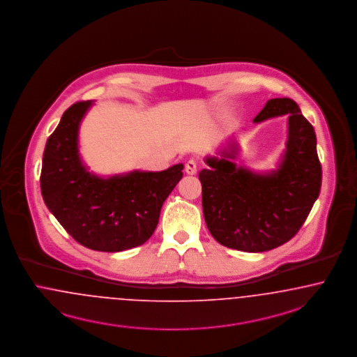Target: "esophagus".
Listing matches in <instances>:
<instances>
[{"label": "esophagus", "instance_id": "1", "mask_svg": "<svg viewBox=\"0 0 357 357\" xmlns=\"http://www.w3.org/2000/svg\"><path fill=\"white\" fill-rule=\"evenodd\" d=\"M198 166H199V162L197 158H190L185 165V170L188 175H194L197 170H198Z\"/></svg>", "mask_w": 357, "mask_h": 357}]
</instances>
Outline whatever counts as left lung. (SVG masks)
I'll use <instances>...</instances> for the list:
<instances>
[{"label": "left lung", "mask_w": 357, "mask_h": 357, "mask_svg": "<svg viewBox=\"0 0 357 357\" xmlns=\"http://www.w3.org/2000/svg\"><path fill=\"white\" fill-rule=\"evenodd\" d=\"M288 114V141L278 172L259 175L227 159H206L199 172L202 206L215 241L245 252H264L292 239L321 187L312 125L291 98L270 100L254 122ZM231 157V155H227Z\"/></svg>", "instance_id": "left-lung-1"}]
</instances>
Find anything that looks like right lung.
Listing matches in <instances>:
<instances>
[{
	"label": "right lung",
	"instance_id": "1",
	"mask_svg": "<svg viewBox=\"0 0 357 357\" xmlns=\"http://www.w3.org/2000/svg\"><path fill=\"white\" fill-rule=\"evenodd\" d=\"M90 105L75 102L47 138L41 192L50 213L79 244L102 252L125 251L153 235L163 202L183 176V165L107 179L86 172L78 154V128Z\"/></svg>",
	"mask_w": 357,
	"mask_h": 357
}]
</instances>
